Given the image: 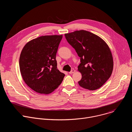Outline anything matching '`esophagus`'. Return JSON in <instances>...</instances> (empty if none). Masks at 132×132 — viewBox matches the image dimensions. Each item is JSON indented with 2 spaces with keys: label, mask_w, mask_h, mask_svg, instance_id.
<instances>
[{
  "label": "esophagus",
  "mask_w": 132,
  "mask_h": 132,
  "mask_svg": "<svg viewBox=\"0 0 132 132\" xmlns=\"http://www.w3.org/2000/svg\"><path fill=\"white\" fill-rule=\"evenodd\" d=\"M75 71H76V70H75V69H72V70H71L69 73L70 74H72V73H74Z\"/></svg>",
  "instance_id": "34e87169"
}]
</instances>
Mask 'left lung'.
<instances>
[{
	"label": "left lung",
	"instance_id": "obj_1",
	"mask_svg": "<svg viewBox=\"0 0 132 132\" xmlns=\"http://www.w3.org/2000/svg\"><path fill=\"white\" fill-rule=\"evenodd\" d=\"M65 36L80 57L78 70L82 78L79 85L91 91L100 88L110 77L113 67L107 44L99 36L84 30L65 34Z\"/></svg>",
	"mask_w": 132,
	"mask_h": 132
}]
</instances>
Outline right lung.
<instances>
[{
	"label": "right lung",
	"instance_id": "right-lung-1",
	"mask_svg": "<svg viewBox=\"0 0 132 132\" xmlns=\"http://www.w3.org/2000/svg\"><path fill=\"white\" fill-rule=\"evenodd\" d=\"M63 35L42 36L23 48L19 66L25 83L37 93L48 94L61 84L65 74L57 68L56 55Z\"/></svg>",
	"mask_w": 132,
	"mask_h": 132
}]
</instances>
